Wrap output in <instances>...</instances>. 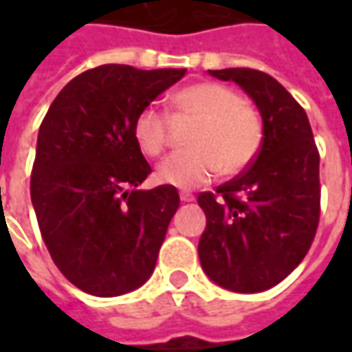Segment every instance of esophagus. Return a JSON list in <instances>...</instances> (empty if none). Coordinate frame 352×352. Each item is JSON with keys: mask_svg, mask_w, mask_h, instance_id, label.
Wrapping results in <instances>:
<instances>
[{"mask_svg": "<svg viewBox=\"0 0 352 352\" xmlns=\"http://www.w3.org/2000/svg\"><path fill=\"white\" fill-rule=\"evenodd\" d=\"M180 199L182 201H194V196L192 194H180Z\"/></svg>", "mask_w": 352, "mask_h": 352, "instance_id": "obj_1", "label": "esophagus"}]
</instances>
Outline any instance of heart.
<instances>
[{
    "label": "heart",
    "instance_id": "b5f03b06",
    "mask_svg": "<svg viewBox=\"0 0 352 352\" xmlns=\"http://www.w3.org/2000/svg\"><path fill=\"white\" fill-rule=\"evenodd\" d=\"M170 105L174 111L196 117L184 151L168 155L156 168V180L192 190L211 180L219 170L239 174L256 156L263 142V123L249 102L236 98L219 82H196L178 89ZM133 139L146 156H158L168 142V123L155 103L144 105L133 121Z\"/></svg>",
    "mask_w": 352,
    "mask_h": 352
}]
</instances>
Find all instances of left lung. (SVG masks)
I'll return each mask as SVG.
<instances>
[{"label":"left lung","instance_id":"left-lung-1","mask_svg":"<svg viewBox=\"0 0 352 352\" xmlns=\"http://www.w3.org/2000/svg\"><path fill=\"white\" fill-rule=\"evenodd\" d=\"M235 82L263 117V144L249 168L201 192L206 231L197 252L225 290L264 292L304 261L319 223V153L304 107L272 76L252 68L210 70Z\"/></svg>","mask_w":352,"mask_h":352}]
</instances>
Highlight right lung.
<instances>
[{
    "instance_id": "obj_1",
    "label": "right lung",
    "mask_w": 352,
    "mask_h": 352,
    "mask_svg": "<svg viewBox=\"0 0 352 352\" xmlns=\"http://www.w3.org/2000/svg\"><path fill=\"white\" fill-rule=\"evenodd\" d=\"M186 74L103 64L70 80L38 129L31 201L54 264L76 288L113 298L155 270L174 186L139 190L151 166L133 139L144 105Z\"/></svg>"
}]
</instances>
